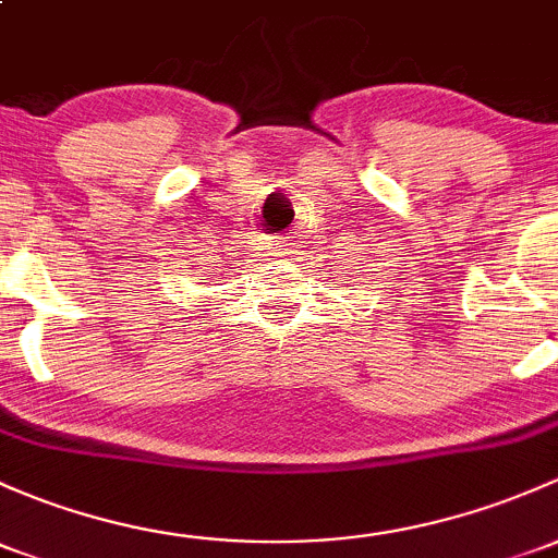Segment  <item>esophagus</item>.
Instances as JSON below:
<instances>
[{"label":"esophagus","mask_w":558,"mask_h":558,"mask_svg":"<svg viewBox=\"0 0 558 558\" xmlns=\"http://www.w3.org/2000/svg\"><path fill=\"white\" fill-rule=\"evenodd\" d=\"M275 245H278V254H280V256H283L286 251H289V248H286V238H278V240H275Z\"/></svg>","instance_id":"34e87169"}]
</instances>
